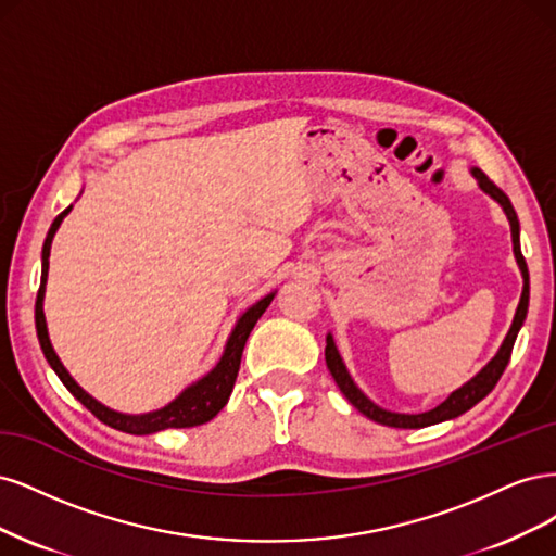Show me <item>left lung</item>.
<instances>
[{
    "label": "left lung",
    "instance_id": "obj_1",
    "mask_svg": "<svg viewBox=\"0 0 556 556\" xmlns=\"http://www.w3.org/2000/svg\"><path fill=\"white\" fill-rule=\"evenodd\" d=\"M471 175L478 180V187L490 193L492 199L504 207L506 217L510 222V236H513V252H515V258H517V265L519 270H522V279H525V289H522V298H519V304H517V312H515V318H513V326L504 339V344L498 346L496 355L492 357V361L482 367L471 381L464 383L462 388H457L455 392H451L447 395L445 402H441L437 408L432 410H425V414H395V410H386L381 408L379 404H374L365 392L357 388L351 379V374L342 361V355H339L337 346H334V339L332 334L326 337V363H328V369L332 374L334 383L339 386V390L344 392V397L361 410L363 416H367L369 420L379 422V425H388V427H400V429H420V427H427V425H437V422H443V420H453L462 414H467V410L471 406H476L480 400H485L490 392L494 390L496 381L501 379V374H504L508 361H510V353H513V344L517 339V332L519 328H522L525 318H527V309H529V270H527V261L522 256V249H519V222H517V214L513 210V203L508 195L501 191L490 177L482 173L480 168H471Z\"/></svg>",
    "mask_w": 556,
    "mask_h": 556
}]
</instances>
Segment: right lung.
I'll return each instance as SVG.
<instances>
[{
    "label": "right lung",
    "mask_w": 556,
    "mask_h": 556,
    "mask_svg": "<svg viewBox=\"0 0 556 556\" xmlns=\"http://www.w3.org/2000/svg\"><path fill=\"white\" fill-rule=\"evenodd\" d=\"M68 205L62 214H58V219L52 222L46 242H43V254H41V286H39V295H37V312H34V318H37V334H39V344L41 351L46 355L48 365L55 369V374L60 376V381L66 386V390L74 395L85 408L92 410V414L105 422L113 429H119V432L127 434H154L161 432V429H182V427H195L210 422L219 410L226 406L232 386H236L238 371H240V361H242V351L247 344L249 332L254 330L256 320L263 316V312L270 307V302L275 298V293H267L265 298H261L256 304H252L240 318L236 328H232L226 349L219 357V363L214 365L203 379H199L195 383H191L189 388H185L180 395H177L170 404H166L164 408L159 410H150V414H140V416H129V414H119V410H113L109 406H103L101 402H97L89 392H85L71 374L66 371V367L62 365V361L58 357L55 349L50 344L48 337V328H46V314H43V295H46V281H48V265H50V247H52V238L62 224V219L71 212Z\"/></svg>",
    "instance_id": "add662e5"
}]
</instances>
